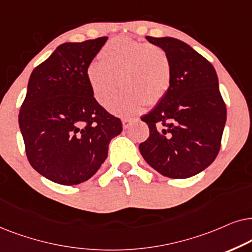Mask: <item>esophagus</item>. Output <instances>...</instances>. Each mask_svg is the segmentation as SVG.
<instances>
[{
    "label": "esophagus",
    "mask_w": 252,
    "mask_h": 252,
    "mask_svg": "<svg viewBox=\"0 0 252 252\" xmlns=\"http://www.w3.org/2000/svg\"><path fill=\"white\" fill-rule=\"evenodd\" d=\"M132 122V119H129V117H124L122 119V124H123V129H128L130 126V124Z\"/></svg>",
    "instance_id": "1"
}]
</instances>
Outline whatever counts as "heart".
<instances>
[{
	"label": "heart",
	"instance_id": "obj_1",
	"mask_svg": "<svg viewBox=\"0 0 252 252\" xmlns=\"http://www.w3.org/2000/svg\"><path fill=\"white\" fill-rule=\"evenodd\" d=\"M99 59L100 62L87 65V83L96 102L103 107L114 99L121 84L124 92L110 106L116 115H131L144 103L157 105L172 85V62L159 46L119 36L102 47Z\"/></svg>",
	"mask_w": 252,
	"mask_h": 252
}]
</instances>
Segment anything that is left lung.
<instances>
[{
  "label": "left lung",
  "instance_id": "left-lung-1",
  "mask_svg": "<svg viewBox=\"0 0 252 252\" xmlns=\"http://www.w3.org/2000/svg\"><path fill=\"white\" fill-rule=\"evenodd\" d=\"M172 62L165 98L142 116L150 136L139 144L149 165L170 179H187L209 167L221 146L227 109L213 65L179 39L146 36Z\"/></svg>",
  "mask_w": 252,
  "mask_h": 252
}]
</instances>
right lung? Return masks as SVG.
<instances>
[{
	"label": "right lung",
	"mask_w": 252,
	"mask_h": 252,
	"mask_svg": "<svg viewBox=\"0 0 252 252\" xmlns=\"http://www.w3.org/2000/svg\"><path fill=\"white\" fill-rule=\"evenodd\" d=\"M107 36L65 42L33 70L18 122L28 160L53 182L73 186L96 173L122 131L93 96L86 68Z\"/></svg>",
	"instance_id": "right-lung-1"
}]
</instances>
